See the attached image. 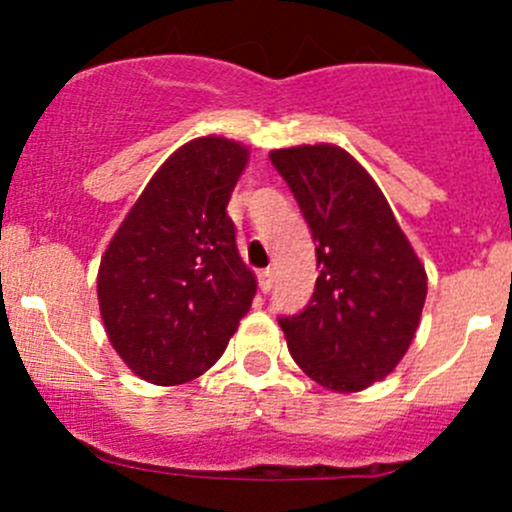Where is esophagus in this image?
I'll list each match as a JSON object with an SVG mask.
<instances>
[{
  "label": "esophagus",
  "mask_w": 512,
  "mask_h": 512,
  "mask_svg": "<svg viewBox=\"0 0 512 512\" xmlns=\"http://www.w3.org/2000/svg\"><path fill=\"white\" fill-rule=\"evenodd\" d=\"M272 275H275V270H272V267H265V270L257 272V280H260V289H262V292H270V287H272Z\"/></svg>",
  "instance_id": "1"
}]
</instances>
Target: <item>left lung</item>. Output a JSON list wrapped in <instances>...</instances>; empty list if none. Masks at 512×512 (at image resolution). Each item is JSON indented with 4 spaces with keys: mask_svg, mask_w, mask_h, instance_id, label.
I'll use <instances>...</instances> for the list:
<instances>
[{
    "mask_svg": "<svg viewBox=\"0 0 512 512\" xmlns=\"http://www.w3.org/2000/svg\"><path fill=\"white\" fill-rule=\"evenodd\" d=\"M270 160L317 242L319 277L307 307L277 319L289 354L327 389H366L409 349L426 272L379 185L347 151L299 146Z\"/></svg>",
    "mask_w": 512,
    "mask_h": 512,
    "instance_id": "1",
    "label": "left lung"
}]
</instances>
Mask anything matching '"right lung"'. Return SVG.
Returning a JSON list of instances; mask_svg holds the SVG:
<instances>
[{
	"label": "right lung",
	"mask_w": 512,
	"mask_h": 512,
	"mask_svg": "<svg viewBox=\"0 0 512 512\" xmlns=\"http://www.w3.org/2000/svg\"><path fill=\"white\" fill-rule=\"evenodd\" d=\"M245 163L240 143H185L160 165L103 255V327L151 384H183L208 371L250 312L255 275L240 260L227 215Z\"/></svg>",
	"instance_id": "obj_1"
}]
</instances>
